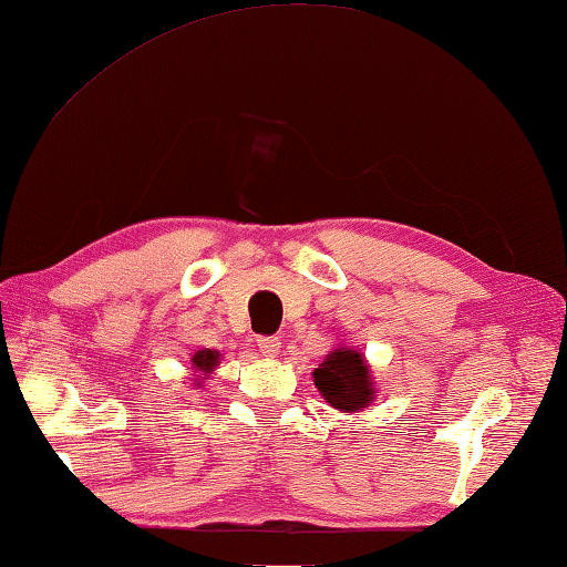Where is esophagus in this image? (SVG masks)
I'll list each match as a JSON object with an SVG mask.
<instances>
[{
	"label": "esophagus",
	"mask_w": 567,
	"mask_h": 567,
	"mask_svg": "<svg viewBox=\"0 0 567 567\" xmlns=\"http://www.w3.org/2000/svg\"><path fill=\"white\" fill-rule=\"evenodd\" d=\"M280 338L275 336H266V338H258V350L266 354V358H275V354H280Z\"/></svg>",
	"instance_id": "obj_1"
}]
</instances>
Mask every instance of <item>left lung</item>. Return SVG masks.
Instances as JSON below:
<instances>
[{
    "label": "left lung",
    "instance_id": "8db88e82",
    "mask_svg": "<svg viewBox=\"0 0 567 567\" xmlns=\"http://www.w3.org/2000/svg\"><path fill=\"white\" fill-rule=\"evenodd\" d=\"M311 377L323 401L340 413H362L379 396L370 362L358 348L346 343L328 352Z\"/></svg>",
    "mask_w": 567,
    "mask_h": 567
}]
</instances>
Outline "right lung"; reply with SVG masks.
Here are the masks:
<instances>
[{
    "label": "right lung",
    "instance_id": "right-lung-1",
    "mask_svg": "<svg viewBox=\"0 0 567 567\" xmlns=\"http://www.w3.org/2000/svg\"><path fill=\"white\" fill-rule=\"evenodd\" d=\"M219 350H209V348H205V350H197L193 358H190V370H193V374H195V386H203L205 384V379H209V374H213L217 367H219Z\"/></svg>",
    "mask_w": 567,
    "mask_h": 567
}]
</instances>
